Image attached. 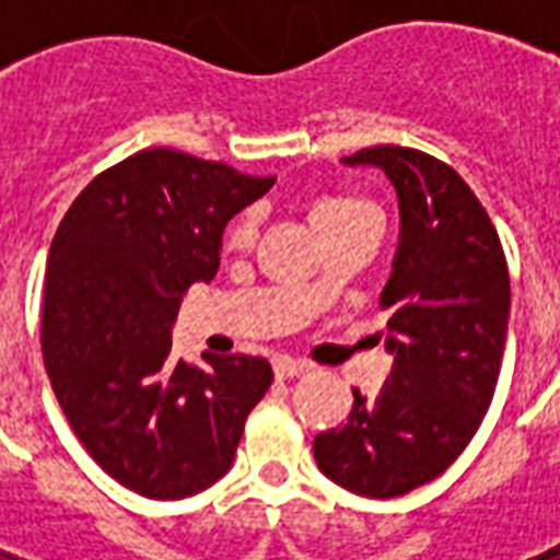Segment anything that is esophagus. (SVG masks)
Wrapping results in <instances>:
<instances>
[{
  "label": "esophagus",
  "mask_w": 560,
  "mask_h": 560,
  "mask_svg": "<svg viewBox=\"0 0 560 560\" xmlns=\"http://www.w3.org/2000/svg\"><path fill=\"white\" fill-rule=\"evenodd\" d=\"M272 372H276V377L279 381H288V377H302V374L307 372L305 363H296V360L290 358H279L276 363H272Z\"/></svg>",
  "instance_id": "obj_1"
}]
</instances>
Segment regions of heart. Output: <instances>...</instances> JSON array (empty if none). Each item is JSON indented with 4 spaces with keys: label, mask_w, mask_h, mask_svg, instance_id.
<instances>
[{
    "label": "heart",
    "mask_w": 560,
    "mask_h": 560,
    "mask_svg": "<svg viewBox=\"0 0 560 560\" xmlns=\"http://www.w3.org/2000/svg\"><path fill=\"white\" fill-rule=\"evenodd\" d=\"M360 218H377V211L369 200L363 197H354V194H331V197H323L311 206V223L319 235L331 232V229L349 226ZM255 235L253 218L237 220L235 226L229 229V246H246Z\"/></svg>",
    "instance_id": "obj_1"
}]
</instances>
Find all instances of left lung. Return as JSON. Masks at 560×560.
I'll return each instance as SVG.
<instances>
[{"instance_id": "8db88e82", "label": "left lung", "mask_w": 560, "mask_h": 560, "mask_svg": "<svg viewBox=\"0 0 560 560\" xmlns=\"http://www.w3.org/2000/svg\"><path fill=\"white\" fill-rule=\"evenodd\" d=\"M342 165L381 168L398 197V249L381 293L392 372L374 398L351 389L349 421L316 435L314 459L351 494L389 500L439 477L479 430L512 290L497 229L451 165L398 144Z\"/></svg>"}]
</instances>
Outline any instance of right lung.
<instances>
[{
  "mask_svg": "<svg viewBox=\"0 0 560 560\" xmlns=\"http://www.w3.org/2000/svg\"><path fill=\"white\" fill-rule=\"evenodd\" d=\"M223 162L151 148L104 171L57 229L43 290V354L90 456L136 494L183 500L235 462L272 369L249 354H171V325L220 267L223 229L270 191Z\"/></svg>",
  "mask_w": 560,
  "mask_h": 560,
  "instance_id": "add662e5",
  "label": "right lung"
}]
</instances>
